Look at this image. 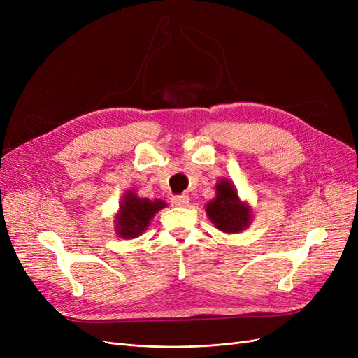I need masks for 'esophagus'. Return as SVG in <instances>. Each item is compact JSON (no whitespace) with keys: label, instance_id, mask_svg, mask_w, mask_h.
Instances as JSON below:
<instances>
[{"label":"esophagus","instance_id":"1","mask_svg":"<svg viewBox=\"0 0 358 358\" xmlns=\"http://www.w3.org/2000/svg\"><path fill=\"white\" fill-rule=\"evenodd\" d=\"M189 203V197L187 194H180V196H173L171 197V204L173 206H179V208H183V206H187Z\"/></svg>","mask_w":358,"mask_h":358}]
</instances>
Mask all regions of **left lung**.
<instances>
[{"label": "left lung", "mask_w": 358, "mask_h": 358, "mask_svg": "<svg viewBox=\"0 0 358 358\" xmlns=\"http://www.w3.org/2000/svg\"><path fill=\"white\" fill-rule=\"evenodd\" d=\"M208 216L216 229L224 233H239L249 224L251 212L242 204L234 185L229 180H221L216 185V199L206 208Z\"/></svg>", "instance_id": "1"}]
</instances>
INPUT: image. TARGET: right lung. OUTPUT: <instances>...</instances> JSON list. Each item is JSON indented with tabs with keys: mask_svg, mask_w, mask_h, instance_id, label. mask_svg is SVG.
Masks as SVG:
<instances>
[{
	"mask_svg": "<svg viewBox=\"0 0 358 358\" xmlns=\"http://www.w3.org/2000/svg\"><path fill=\"white\" fill-rule=\"evenodd\" d=\"M161 200L150 201L149 199H138L136 194L128 192L122 200L121 210L116 216V231L124 239H131L142 234L154 215L166 208Z\"/></svg>",
	"mask_w": 358,
	"mask_h": 358,
	"instance_id": "obj_1",
	"label": "right lung"
}]
</instances>
